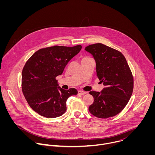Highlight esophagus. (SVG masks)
Segmentation results:
<instances>
[{
	"mask_svg": "<svg viewBox=\"0 0 155 155\" xmlns=\"http://www.w3.org/2000/svg\"><path fill=\"white\" fill-rule=\"evenodd\" d=\"M86 92H84V91H81V90H80V91H78V94H80V95H84V94H86Z\"/></svg>",
	"mask_w": 155,
	"mask_h": 155,
	"instance_id": "34e87169",
	"label": "esophagus"
}]
</instances>
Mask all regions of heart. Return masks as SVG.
Masks as SVG:
<instances>
[{"mask_svg":"<svg viewBox=\"0 0 155 155\" xmlns=\"http://www.w3.org/2000/svg\"><path fill=\"white\" fill-rule=\"evenodd\" d=\"M91 59V58H89V57H84L82 59V61H86V60H87V59Z\"/></svg>","mask_w":155,"mask_h":155,"instance_id":"b5f03b06","label":"heart"}]
</instances>
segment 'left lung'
Masks as SVG:
<instances>
[{"instance_id": "8db88e82", "label": "left lung", "mask_w": 155, "mask_h": 155, "mask_svg": "<svg viewBox=\"0 0 155 155\" xmlns=\"http://www.w3.org/2000/svg\"><path fill=\"white\" fill-rule=\"evenodd\" d=\"M96 62L97 76L105 87L102 91H90L94 97L90 112L99 118L118 115L128 103L134 88V78L125 57L119 51L94 43L85 48Z\"/></svg>"}]
</instances>
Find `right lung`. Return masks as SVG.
I'll return each instance as SVG.
<instances>
[{
    "label": "right lung",
    "instance_id": "1",
    "mask_svg": "<svg viewBox=\"0 0 155 155\" xmlns=\"http://www.w3.org/2000/svg\"><path fill=\"white\" fill-rule=\"evenodd\" d=\"M81 49L54 46L38 50L26 61L22 71V91L31 108L48 118L59 117L67 107L66 101L78 91L58 87L56 77L61 75L69 61Z\"/></svg>",
    "mask_w": 155,
    "mask_h": 155
}]
</instances>
